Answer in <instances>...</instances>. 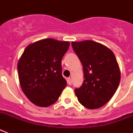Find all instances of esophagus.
<instances>
[{
	"label": "esophagus",
	"mask_w": 133,
	"mask_h": 133,
	"mask_svg": "<svg viewBox=\"0 0 133 133\" xmlns=\"http://www.w3.org/2000/svg\"><path fill=\"white\" fill-rule=\"evenodd\" d=\"M67 81H68V84H72V78H68L67 79Z\"/></svg>",
	"instance_id": "esophagus-1"
}]
</instances>
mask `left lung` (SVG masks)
Returning <instances> with one entry per match:
<instances>
[{
    "mask_svg": "<svg viewBox=\"0 0 133 133\" xmlns=\"http://www.w3.org/2000/svg\"><path fill=\"white\" fill-rule=\"evenodd\" d=\"M84 72V82L75 89L78 100L83 106L94 110L103 106L116 91L120 70L111 50L92 41L72 42Z\"/></svg>",
    "mask_w": 133,
    "mask_h": 133,
    "instance_id": "8db88e82",
    "label": "left lung"
}]
</instances>
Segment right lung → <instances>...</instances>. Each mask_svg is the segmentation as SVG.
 Listing matches in <instances>:
<instances>
[{
  "instance_id": "obj_1",
  "label": "right lung",
  "mask_w": 133,
  "mask_h": 133,
  "mask_svg": "<svg viewBox=\"0 0 133 133\" xmlns=\"http://www.w3.org/2000/svg\"><path fill=\"white\" fill-rule=\"evenodd\" d=\"M68 41L42 39L29 44L17 64L23 93L36 105L48 107L56 102L67 85L62 76L61 59Z\"/></svg>"
}]
</instances>
